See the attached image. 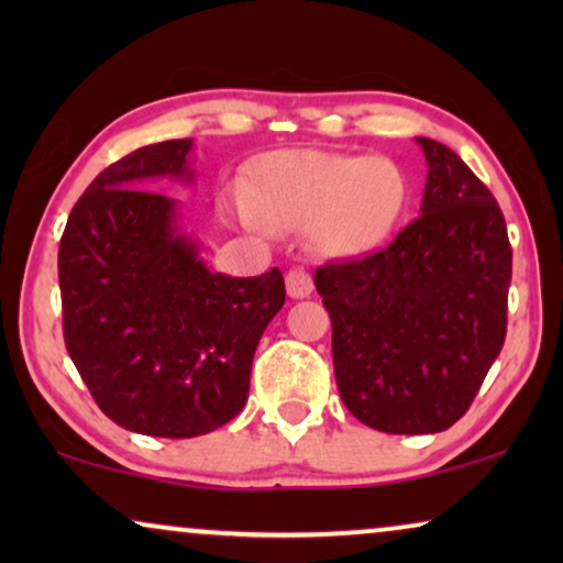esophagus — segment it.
<instances>
[{
  "label": "esophagus",
  "instance_id": "esophagus-1",
  "mask_svg": "<svg viewBox=\"0 0 563 563\" xmlns=\"http://www.w3.org/2000/svg\"><path fill=\"white\" fill-rule=\"evenodd\" d=\"M314 289L312 284V276L305 272V268H291V272L287 274V295L291 299H305L310 297Z\"/></svg>",
  "mask_w": 563,
  "mask_h": 563
}]
</instances>
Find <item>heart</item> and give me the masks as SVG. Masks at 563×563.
I'll return each instance as SVG.
<instances>
[{
    "label": "heart",
    "mask_w": 563,
    "mask_h": 563,
    "mask_svg": "<svg viewBox=\"0 0 563 563\" xmlns=\"http://www.w3.org/2000/svg\"><path fill=\"white\" fill-rule=\"evenodd\" d=\"M395 161L325 151H276L253 166L233 212L256 233L310 228L312 243L338 258L364 256L387 241L405 207Z\"/></svg>",
    "instance_id": "heart-1"
}]
</instances>
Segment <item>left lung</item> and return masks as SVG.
<instances>
[{"mask_svg":"<svg viewBox=\"0 0 563 563\" xmlns=\"http://www.w3.org/2000/svg\"><path fill=\"white\" fill-rule=\"evenodd\" d=\"M415 143L428 166L420 218L389 249L314 272L343 405L397 435L441 433L468 410L503 351L512 279L492 191L449 145Z\"/></svg>","mask_w":563,"mask_h":563,"instance_id":"left-lung-1","label":"left lung"}]
</instances>
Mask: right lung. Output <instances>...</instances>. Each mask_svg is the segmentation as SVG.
<instances>
[{
    "label": "right lung",
    "instance_id": "right-lung-1",
    "mask_svg": "<svg viewBox=\"0 0 563 563\" xmlns=\"http://www.w3.org/2000/svg\"><path fill=\"white\" fill-rule=\"evenodd\" d=\"M195 141L143 145L89 184L58 249L68 356L99 410L156 438L212 433L243 410L253 353L284 307L279 268L212 272L166 179L195 187Z\"/></svg>",
    "mask_w": 563,
    "mask_h": 563
}]
</instances>
